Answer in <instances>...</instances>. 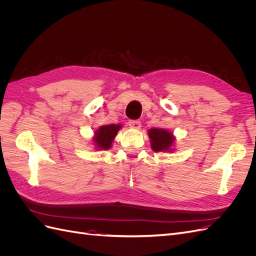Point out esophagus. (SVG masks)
Instances as JSON below:
<instances>
[{
  "label": "esophagus",
  "mask_w": 256,
  "mask_h": 256,
  "mask_svg": "<svg viewBox=\"0 0 256 256\" xmlns=\"http://www.w3.org/2000/svg\"><path fill=\"white\" fill-rule=\"evenodd\" d=\"M128 125L131 129H134V130H138L141 128V122L138 120H129Z\"/></svg>",
  "instance_id": "obj_1"
}]
</instances>
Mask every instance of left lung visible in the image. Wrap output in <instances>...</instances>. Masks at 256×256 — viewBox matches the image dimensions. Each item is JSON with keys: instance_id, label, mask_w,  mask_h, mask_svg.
Here are the masks:
<instances>
[{"instance_id": "obj_1", "label": "left lung", "mask_w": 256, "mask_h": 256, "mask_svg": "<svg viewBox=\"0 0 256 256\" xmlns=\"http://www.w3.org/2000/svg\"><path fill=\"white\" fill-rule=\"evenodd\" d=\"M147 134L154 152H174L176 138L171 131L164 128H152L147 131Z\"/></svg>"}]
</instances>
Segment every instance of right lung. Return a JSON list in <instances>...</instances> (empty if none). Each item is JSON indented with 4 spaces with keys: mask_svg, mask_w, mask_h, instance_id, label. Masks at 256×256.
<instances>
[{
    "mask_svg": "<svg viewBox=\"0 0 256 256\" xmlns=\"http://www.w3.org/2000/svg\"><path fill=\"white\" fill-rule=\"evenodd\" d=\"M122 127V126L120 124H111V125L99 127L94 131V136L92 138V144L96 147V150H110L116 134H118Z\"/></svg>",
    "mask_w": 256,
    "mask_h": 256,
    "instance_id": "1",
    "label": "right lung"
}]
</instances>
